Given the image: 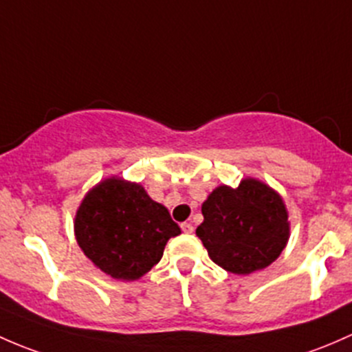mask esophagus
<instances>
[{"mask_svg": "<svg viewBox=\"0 0 352 352\" xmlns=\"http://www.w3.org/2000/svg\"><path fill=\"white\" fill-rule=\"evenodd\" d=\"M181 229H183V232L184 234H193V230H195V227L191 226L190 222H184V223H181Z\"/></svg>", "mask_w": 352, "mask_h": 352, "instance_id": "esophagus-1", "label": "esophagus"}]
</instances>
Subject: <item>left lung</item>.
Segmentation results:
<instances>
[{
	"label": "left lung",
	"instance_id": "1",
	"mask_svg": "<svg viewBox=\"0 0 352 352\" xmlns=\"http://www.w3.org/2000/svg\"><path fill=\"white\" fill-rule=\"evenodd\" d=\"M197 235L210 259L234 274H251L278 259L289 239L288 208L276 190L256 177L237 188L220 184L201 205Z\"/></svg>",
	"mask_w": 352,
	"mask_h": 352
}]
</instances>
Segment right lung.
<instances>
[{
    "label": "right lung",
    "mask_w": 352,
    "mask_h": 352,
    "mask_svg": "<svg viewBox=\"0 0 352 352\" xmlns=\"http://www.w3.org/2000/svg\"><path fill=\"white\" fill-rule=\"evenodd\" d=\"M181 234L168 208L142 184L110 176L82 198L74 235L85 256L113 280L135 281L161 261L166 244Z\"/></svg>",
    "instance_id": "obj_1"
}]
</instances>
